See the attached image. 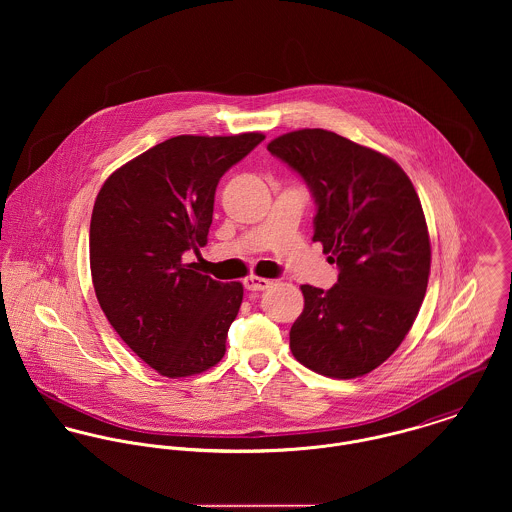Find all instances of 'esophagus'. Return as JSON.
I'll return each mask as SVG.
<instances>
[{"label":"esophagus","instance_id":"obj_1","mask_svg":"<svg viewBox=\"0 0 512 512\" xmlns=\"http://www.w3.org/2000/svg\"><path fill=\"white\" fill-rule=\"evenodd\" d=\"M270 286H272L270 280L258 278V276H248V278L244 280V288H246L248 292H264V290H268Z\"/></svg>","mask_w":512,"mask_h":512}]
</instances>
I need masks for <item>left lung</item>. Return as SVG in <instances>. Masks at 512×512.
Listing matches in <instances>:
<instances>
[{
    "mask_svg": "<svg viewBox=\"0 0 512 512\" xmlns=\"http://www.w3.org/2000/svg\"><path fill=\"white\" fill-rule=\"evenodd\" d=\"M268 151L307 183L313 240L339 266L331 290L301 286L293 357L331 378L368 374L400 347L426 295L432 246L420 197L394 159L335 132L295 130Z\"/></svg>",
    "mask_w": 512,
    "mask_h": 512,
    "instance_id": "left-lung-1",
    "label": "left lung"
}]
</instances>
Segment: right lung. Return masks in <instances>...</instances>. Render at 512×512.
Segmentation results:
<instances>
[{
	"label": "right lung",
	"instance_id": "obj_1",
	"mask_svg": "<svg viewBox=\"0 0 512 512\" xmlns=\"http://www.w3.org/2000/svg\"><path fill=\"white\" fill-rule=\"evenodd\" d=\"M264 140L177 136L134 157L102 185L90 219L98 303L122 341L167 378L205 372L226 351L244 288L185 264L207 244L219 179Z\"/></svg>",
	"mask_w": 512,
	"mask_h": 512
}]
</instances>
